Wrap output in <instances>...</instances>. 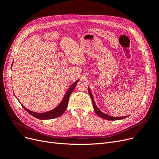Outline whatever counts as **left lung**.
<instances>
[{
	"instance_id": "left-lung-1",
	"label": "left lung",
	"mask_w": 159,
	"mask_h": 159,
	"mask_svg": "<svg viewBox=\"0 0 159 159\" xmlns=\"http://www.w3.org/2000/svg\"><path fill=\"white\" fill-rule=\"evenodd\" d=\"M88 91H89V94L91 96V100H92V103H93V108H94V110L95 113H97V115H98L99 117H102L103 119H107V120H110V121H116V120H120V119H125L128 116H124V117H112V116H110V115H107L105 114L104 113H103L102 111H101L99 109V108L97 107V105H95V102H94V99H93V95L92 93H91V91L90 90V88H89L88 89Z\"/></svg>"
}]
</instances>
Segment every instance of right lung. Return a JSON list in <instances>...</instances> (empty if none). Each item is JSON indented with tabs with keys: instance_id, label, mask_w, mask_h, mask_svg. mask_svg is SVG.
<instances>
[{
	"instance_id": "add662e5",
	"label": "right lung",
	"mask_w": 159,
	"mask_h": 159,
	"mask_svg": "<svg viewBox=\"0 0 159 159\" xmlns=\"http://www.w3.org/2000/svg\"><path fill=\"white\" fill-rule=\"evenodd\" d=\"M12 64H13V63L12 64ZM79 80H80L75 81V82L70 86L69 89H68V91H66V93H65L64 98H63V99H62L61 102L60 103V104L55 108L49 111H46V112H44V113H36V112H34L29 109H28L27 108H26L25 106H24V105H22L21 104L22 106L28 113H29L31 115H32L33 117H34L38 119H42V120L52 119L61 116V115L63 114L65 112V111L66 110L67 106H68V104L70 96L71 93L73 92V91L76 86V84L78 82Z\"/></svg>"
}]
</instances>
